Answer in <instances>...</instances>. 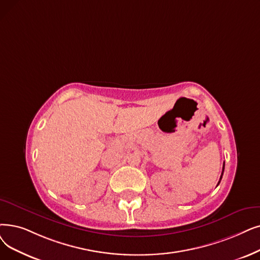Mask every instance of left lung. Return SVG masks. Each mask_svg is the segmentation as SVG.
<instances>
[{
    "mask_svg": "<svg viewBox=\"0 0 260 260\" xmlns=\"http://www.w3.org/2000/svg\"><path fill=\"white\" fill-rule=\"evenodd\" d=\"M223 172H224V164H223V170H222V175H223ZM222 175H221V177H220V180H221V178H222ZM220 184V182L218 183V185Z\"/></svg>",
    "mask_w": 260,
    "mask_h": 260,
    "instance_id": "8db88e82",
    "label": "left lung"
}]
</instances>
